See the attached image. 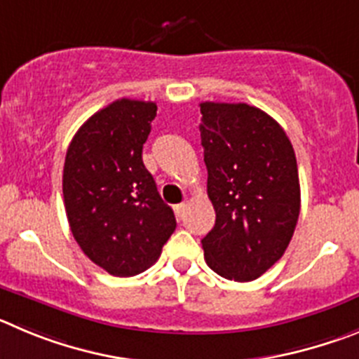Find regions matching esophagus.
Instances as JSON below:
<instances>
[{"mask_svg": "<svg viewBox=\"0 0 359 359\" xmlns=\"http://www.w3.org/2000/svg\"><path fill=\"white\" fill-rule=\"evenodd\" d=\"M186 209H187V203H177L175 208H173V211H175V215H177V218H184V212H186Z\"/></svg>", "mask_w": 359, "mask_h": 359, "instance_id": "obj_1", "label": "esophagus"}]
</instances>
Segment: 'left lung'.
<instances>
[{
    "label": "left lung",
    "mask_w": 359,
    "mask_h": 359,
    "mask_svg": "<svg viewBox=\"0 0 359 359\" xmlns=\"http://www.w3.org/2000/svg\"><path fill=\"white\" fill-rule=\"evenodd\" d=\"M215 227L205 263L231 280H254L288 248L300 212L295 151L276 119L247 103H200Z\"/></svg>",
    "instance_id": "1"
}]
</instances>
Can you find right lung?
<instances>
[{
  "mask_svg": "<svg viewBox=\"0 0 359 359\" xmlns=\"http://www.w3.org/2000/svg\"><path fill=\"white\" fill-rule=\"evenodd\" d=\"M154 102L121 98L79 128L66 154L64 205L76 243L116 277L144 272L177 227L143 164Z\"/></svg>",
  "mask_w": 359,
  "mask_h": 359,
  "instance_id": "add662e5",
  "label": "right lung"
}]
</instances>
